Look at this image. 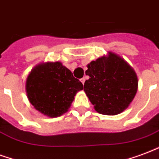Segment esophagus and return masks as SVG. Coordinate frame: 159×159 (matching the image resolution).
<instances>
[{"label": "esophagus", "mask_w": 159, "mask_h": 159, "mask_svg": "<svg viewBox=\"0 0 159 159\" xmlns=\"http://www.w3.org/2000/svg\"><path fill=\"white\" fill-rule=\"evenodd\" d=\"M80 81H81V82H82V84H84V81H85V79H84V78H82V79H81V80H80Z\"/></svg>", "instance_id": "esophagus-1"}]
</instances>
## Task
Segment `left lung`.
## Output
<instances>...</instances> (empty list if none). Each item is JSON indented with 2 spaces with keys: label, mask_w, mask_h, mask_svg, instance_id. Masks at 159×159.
Segmentation results:
<instances>
[{
  "label": "left lung",
  "mask_w": 159,
  "mask_h": 159,
  "mask_svg": "<svg viewBox=\"0 0 159 159\" xmlns=\"http://www.w3.org/2000/svg\"><path fill=\"white\" fill-rule=\"evenodd\" d=\"M87 68L89 79L84 82V91L98 113L115 116L129 107L138 91V79L124 58L108 52Z\"/></svg>",
  "instance_id": "1"
}]
</instances>
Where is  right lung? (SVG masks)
Returning a JSON list of instances; mask_svg holds the SVG:
<instances>
[{
	"instance_id": "right-lung-1",
	"label": "right lung",
	"mask_w": 159,
	"mask_h": 159,
	"mask_svg": "<svg viewBox=\"0 0 159 159\" xmlns=\"http://www.w3.org/2000/svg\"><path fill=\"white\" fill-rule=\"evenodd\" d=\"M83 89L80 81L60 62L36 65L26 80L30 103L40 113L52 118L66 113L77 92Z\"/></svg>"
}]
</instances>
